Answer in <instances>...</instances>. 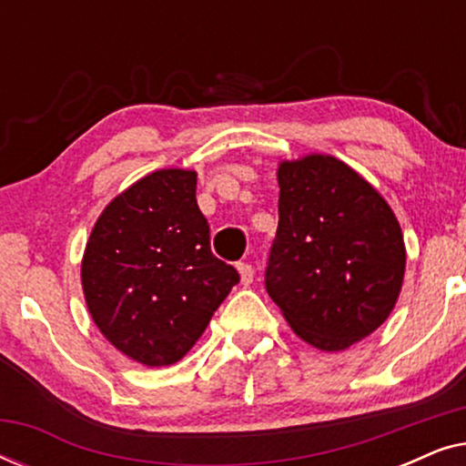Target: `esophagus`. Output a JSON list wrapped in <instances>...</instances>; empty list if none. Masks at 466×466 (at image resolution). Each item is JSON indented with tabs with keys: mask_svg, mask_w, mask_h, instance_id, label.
<instances>
[{
	"mask_svg": "<svg viewBox=\"0 0 466 466\" xmlns=\"http://www.w3.org/2000/svg\"><path fill=\"white\" fill-rule=\"evenodd\" d=\"M238 271H239V279H241V284H244V286L252 284V279H254V269H252V265H248V263H238Z\"/></svg>",
	"mask_w": 466,
	"mask_h": 466,
	"instance_id": "34e87169",
	"label": "esophagus"
}]
</instances>
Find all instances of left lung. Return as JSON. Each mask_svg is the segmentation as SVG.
I'll return each instance as SVG.
<instances>
[{"instance_id":"left-lung-1","label":"left lung","mask_w":466,"mask_h":466,"mask_svg":"<svg viewBox=\"0 0 466 466\" xmlns=\"http://www.w3.org/2000/svg\"><path fill=\"white\" fill-rule=\"evenodd\" d=\"M278 184L267 292L303 341L339 352L394 309L407 258L400 225L384 197L335 157L282 161Z\"/></svg>"}]
</instances>
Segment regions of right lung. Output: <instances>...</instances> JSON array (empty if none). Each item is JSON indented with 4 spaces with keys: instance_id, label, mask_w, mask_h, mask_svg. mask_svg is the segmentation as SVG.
<instances>
[{
    "instance_id": "obj_1",
    "label": "right lung",
    "mask_w": 466,
    "mask_h": 466,
    "mask_svg": "<svg viewBox=\"0 0 466 466\" xmlns=\"http://www.w3.org/2000/svg\"><path fill=\"white\" fill-rule=\"evenodd\" d=\"M197 171L158 169L131 184L95 222L82 290L101 335L146 367L195 346L239 273L209 248Z\"/></svg>"
}]
</instances>
